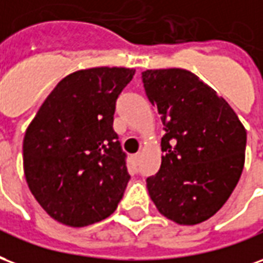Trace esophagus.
<instances>
[{
    "label": "esophagus",
    "instance_id": "obj_1",
    "mask_svg": "<svg viewBox=\"0 0 263 263\" xmlns=\"http://www.w3.org/2000/svg\"><path fill=\"white\" fill-rule=\"evenodd\" d=\"M140 158H141V154H140V153H136V154L132 155V160H133V162L136 165H139L140 164Z\"/></svg>",
    "mask_w": 263,
    "mask_h": 263
}]
</instances>
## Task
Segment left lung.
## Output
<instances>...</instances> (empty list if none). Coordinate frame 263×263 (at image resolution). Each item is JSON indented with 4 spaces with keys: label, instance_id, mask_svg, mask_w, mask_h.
<instances>
[{
    "label": "left lung",
    "instance_id": "8db88e82",
    "mask_svg": "<svg viewBox=\"0 0 263 263\" xmlns=\"http://www.w3.org/2000/svg\"><path fill=\"white\" fill-rule=\"evenodd\" d=\"M141 80L165 130V155L158 172L147 178L150 197L175 223H202L223 208L238 183L247 132L229 103L191 71L147 70Z\"/></svg>",
    "mask_w": 263,
    "mask_h": 263
}]
</instances>
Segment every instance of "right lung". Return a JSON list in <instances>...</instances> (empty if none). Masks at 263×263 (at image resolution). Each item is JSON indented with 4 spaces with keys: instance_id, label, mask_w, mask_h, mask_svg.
Returning <instances> with one entry per match:
<instances>
[{
    "instance_id": "add662e5",
    "label": "right lung",
    "mask_w": 263,
    "mask_h": 263,
    "mask_svg": "<svg viewBox=\"0 0 263 263\" xmlns=\"http://www.w3.org/2000/svg\"><path fill=\"white\" fill-rule=\"evenodd\" d=\"M136 70L98 67L63 78L24 139L30 192L51 217L84 227L109 217L130 175L113 130L116 101Z\"/></svg>"
}]
</instances>
